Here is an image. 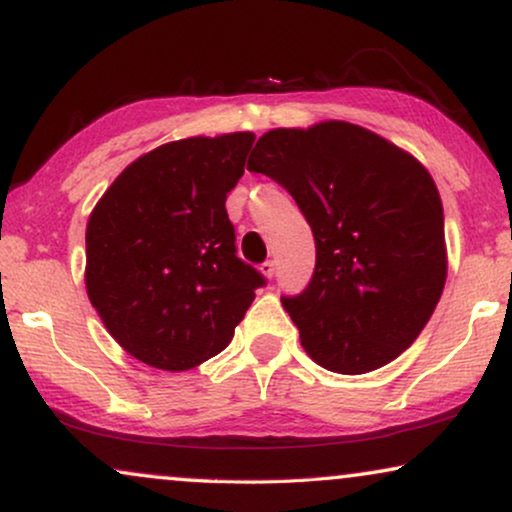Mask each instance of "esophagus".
<instances>
[{
	"instance_id": "34e87169",
	"label": "esophagus",
	"mask_w": 512,
	"mask_h": 512,
	"mask_svg": "<svg viewBox=\"0 0 512 512\" xmlns=\"http://www.w3.org/2000/svg\"><path fill=\"white\" fill-rule=\"evenodd\" d=\"M260 271H262V274L267 276V278H274V274H276V262H274V260H267V262H264L262 267H260Z\"/></svg>"
}]
</instances>
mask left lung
<instances>
[{"label": "left lung", "instance_id": "obj_1", "mask_svg": "<svg viewBox=\"0 0 512 512\" xmlns=\"http://www.w3.org/2000/svg\"><path fill=\"white\" fill-rule=\"evenodd\" d=\"M248 170L297 201L316 269L281 302L320 367L365 374L410 349L447 278L445 215L433 177L381 135L349 121L274 128Z\"/></svg>", "mask_w": 512, "mask_h": 512}]
</instances>
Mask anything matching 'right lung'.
<instances>
[{"label": "right lung", "instance_id": "obj_1", "mask_svg": "<svg viewBox=\"0 0 512 512\" xmlns=\"http://www.w3.org/2000/svg\"><path fill=\"white\" fill-rule=\"evenodd\" d=\"M255 135L166 142L135 159L86 224V292L121 349L182 372L227 349L264 276L236 255L227 194Z\"/></svg>", "mask_w": 512, "mask_h": 512}]
</instances>
